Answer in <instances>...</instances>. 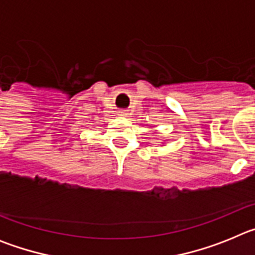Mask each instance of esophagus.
Returning a JSON list of instances; mask_svg holds the SVG:
<instances>
[{"label":"esophagus","instance_id":"1","mask_svg":"<svg viewBox=\"0 0 255 255\" xmlns=\"http://www.w3.org/2000/svg\"><path fill=\"white\" fill-rule=\"evenodd\" d=\"M119 116L128 117L129 116V112H128V110H120V111H119Z\"/></svg>","mask_w":255,"mask_h":255}]
</instances>
